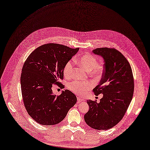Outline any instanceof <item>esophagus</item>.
Instances as JSON below:
<instances>
[{
	"mask_svg": "<svg viewBox=\"0 0 150 150\" xmlns=\"http://www.w3.org/2000/svg\"><path fill=\"white\" fill-rule=\"evenodd\" d=\"M82 101H84L83 99H82V98H81L77 97V102H78L79 103H80V102H82Z\"/></svg>",
	"mask_w": 150,
	"mask_h": 150,
	"instance_id": "1",
	"label": "esophagus"
}]
</instances>
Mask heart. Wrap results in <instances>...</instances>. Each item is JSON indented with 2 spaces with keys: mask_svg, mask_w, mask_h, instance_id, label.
I'll list each match as a JSON object with an SVG mask.
<instances>
[{
  "mask_svg": "<svg viewBox=\"0 0 150 150\" xmlns=\"http://www.w3.org/2000/svg\"><path fill=\"white\" fill-rule=\"evenodd\" d=\"M79 64L89 72L90 74L96 78L100 79L103 74L104 67L102 64L98 63V60L96 56L90 53H86L80 56L77 60ZM74 63L72 60H69L63 67V73L66 77L71 76ZM69 88L74 93L79 96H84L91 90L93 84L90 81H73L68 85Z\"/></svg>",
  "mask_w": 150,
  "mask_h": 150,
  "instance_id": "1",
  "label": "heart"
}]
</instances>
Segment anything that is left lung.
<instances>
[{"instance_id":"8db88e82","label":"left lung","mask_w":150,"mask_h":150,"mask_svg":"<svg viewBox=\"0 0 150 150\" xmlns=\"http://www.w3.org/2000/svg\"><path fill=\"white\" fill-rule=\"evenodd\" d=\"M93 53L104 59V72L99 85L94 88L96 96L103 94L99 103L88 100L89 110L84 115L86 123L96 130H108L123 118L132 100L134 78L130 64L119 50L100 48Z\"/></svg>"}]
</instances>
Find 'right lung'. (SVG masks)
Here are the masks:
<instances>
[{
  "label": "right lung",
  "instance_id": "right-lung-1",
  "mask_svg": "<svg viewBox=\"0 0 150 150\" xmlns=\"http://www.w3.org/2000/svg\"><path fill=\"white\" fill-rule=\"evenodd\" d=\"M79 50L58 44H47L36 48L27 58L20 77L24 106L28 115L42 125L62 122L77 102L76 96L66 90L54 95L52 87L63 79V67Z\"/></svg>",
  "mask_w": 150,
  "mask_h": 150
}]
</instances>
